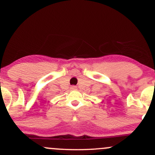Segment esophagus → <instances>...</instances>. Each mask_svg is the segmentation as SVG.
Segmentation results:
<instances>
[{"instance_id":"esophagus-1","label":"esophagus","mask_w":155,"mask_h":155,"mask_svg":"<svg viewBox=\"0 0 155 155\" xmlns=\"http://www.w3.org/2000/svg\"><path fill=\"white\" fill-rule=\"evenodd\" d=\"M71 89L72 90H76V86H71Z\"/></svg>"}]
</instances>
